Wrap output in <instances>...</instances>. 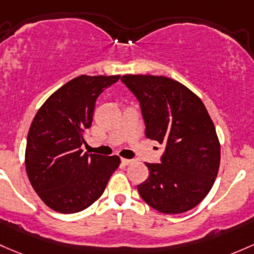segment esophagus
Masks as SVG:
<instances>
[{"mask_svg":"<svg viewBox=\"0 0 254 254\" xmlns=\"http://www.w3.org/2000/svg\"><path fill=\"white\" fill-rule=\"evenodd\" d=\"M135 161L134 159H127V158H122V163L123 164H125V165H130V164H132V163H134Z\"/></svg>","mask_w":254,"mask_h":254,"instance_id":"1","label":"esophagus"}]
</instances>
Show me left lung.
Returning a JSON list of instances; mask_svg holds the SVG:
<instances>
[{
  "label": "left lung",
  "mask_w": 254,
  "mask_h": 254,
  "mask_svg": "<svg viewBox=\"0 0 254 254\" xmlns=\"http://www.w3.org/2000/svg\"><path fill=\"white\" fill-rule=\"evenodd\" d=\"M140 101L146 136L164 143L162 163H145L148 179L137 186L143 201L164 214L201 203L218 175L220 142L201 98L167 76H122Z\"/></svg>",
  "instance_id": "1"
}]
</instances>
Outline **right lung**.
Here are the masks:
<instances>
[{
	"instance_id": "add662e5",
	"label": "right lung",
	"mask_w": 254,
	"mask_h": 254,
	"mask_svg": "<svg viewBox=\"0 0 254 254\" xmlns=\"http://www.w3.org/2000/svg\"><path fill=\"white\" fill-rule=\"evenodd\" d=\"M120 75H80L55 91L40 107L30 125L25 169L31 186L47 207L70 214L102 196L120 164L118 156L82 152L95 103Z\"/></svg>"
}]
</instances>
